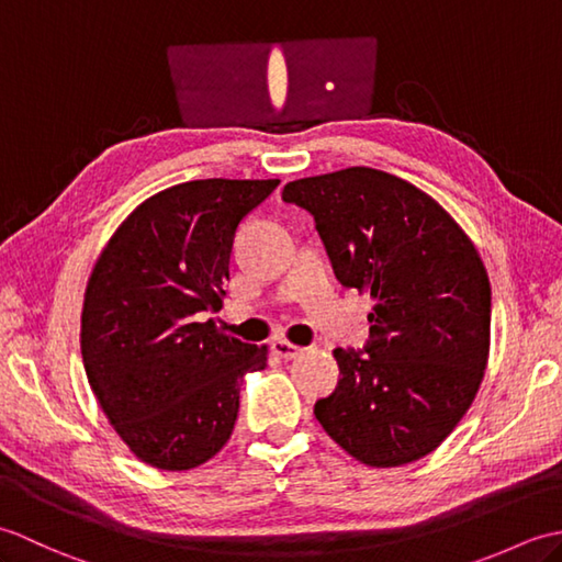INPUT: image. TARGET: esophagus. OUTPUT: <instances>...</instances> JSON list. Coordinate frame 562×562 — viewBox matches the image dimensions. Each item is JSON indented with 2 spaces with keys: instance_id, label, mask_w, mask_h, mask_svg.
<instances>
[{
  "instance_id": "obj_1",
  "label": "esophagus",
  "mask_w": 562,
  "mask_h": 562,
  "mask_svg": "<svg viewBox=\"0 0 562 562\" xmlns=\"http://www.w3.org/2000/svg\"><path fill=\"white\" fill-rule=\"evenodd\" d=\"M272 350H274V355L284 357V360H296V357L304 355V348H300V345H294L290 340H282V338L272 340Z\"/></svg>"
}]
</instances>
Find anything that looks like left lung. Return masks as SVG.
Listing matches in <instances>:
<instances>
[{"label":"left lung","instance_id":"obj_1","mask_svg":"<svg viewBox=\"0 0 562 562\" xmlns=\"http://www.w3.org/2000/svg\"><path fill=\"white\" fill-rule=\"evenodd\" d=\"M282 200L314 214L336 278L374 302L367 357L333 350L340 379L316 420L372 469L427 457L471 408L491 355L479 248L435 198L367 166L300 178Z\"/></svg>","mask_w":562,"mask_h":562}]
</instances>
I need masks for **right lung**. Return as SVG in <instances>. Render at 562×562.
Masks as SVG:
<instances>
[{
  "label": "right lung",
  "mask_w": 562,
  "mask_h": 562,
  "mask_svg": "<svg viewBox=\"0 0 562 562\" xmlns=\"http://www.w3.org/2000/svg\"><path fill=\"white\" fill-rule=\"evenodd\" d=\"M205 178L161 190L127 214L91 270L81 357L101 411L139 461L190 471L234 432L238 391L268 367V345L226 336L224 304L236 226L274 188Z\"/></svg>",
  "instance_id": "add662e5"
}]
</instances>
